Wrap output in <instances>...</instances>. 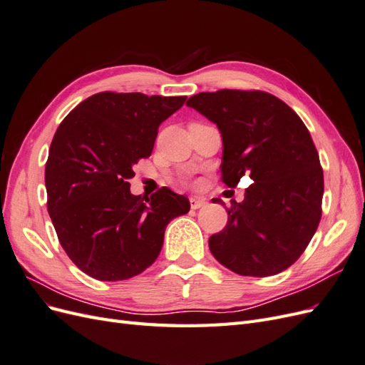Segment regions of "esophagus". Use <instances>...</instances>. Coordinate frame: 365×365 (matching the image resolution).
I'll list each match as a JSON object with an SVG mask.
<instances>
[{
	"label": "esophagus",
	"instance_id": "obj_1",
	"mask_svg": "<svg viewBox=\"0 0 365 365\" xmlns=\"http://www.w3.org/2000/svg\"><path fill=\"white\" fill-rule=\"evenodd\" d=\"M205 204H207L205 200H201V197H190V207H192L193 210L205 207Z\"/></svg>",
	"mask_w": 365,
	"mask_h": 365
}]
</instances>
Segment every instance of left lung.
<instances>
[{"label":"left lung","mask_w":365,"mask_h":365,"mask_svg":"<svg viewBox=\"0 0 365 365\" xmlns=\"http://www.w3.org/2000/svg\"><path fill=\"white\" fill-rule=\"evenodd\" d=\"M187 106L222 134L220 180L231 189L245 175L254 181L244 201H231L225 228L208 239L210 251L239 275L268 277L288 269L304 252L323 212V169L302 118L260 90L200 93Z\"/></svg>","instance_id":"1"}]
</instances>
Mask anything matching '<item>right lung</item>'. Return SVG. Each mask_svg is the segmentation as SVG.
<instances>
[{"label":"right lung","mask_w":365,"mask_h":365,"mask_svg":"<svg viewBox=\"0 0 365 365\" xmlns=\"http://www.w3.org/2000/svg\"><path fill=\"white\" fill-rule=\"evenodd\" d=\"M185 96L103 91L62 120L46 163L47 208L77 268L102 282L134 277L157 260L164 230L185 215V196L163 187L130 195L132 168L150 157L158 128Z\"/></svg>","instance_id":"1"}]
</instances>
